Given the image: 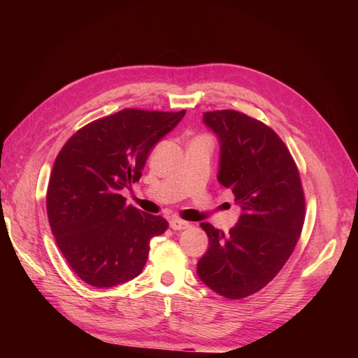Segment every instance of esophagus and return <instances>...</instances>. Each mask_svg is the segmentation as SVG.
Returning <instances> with one entry per match:
<instances>
[{"instance_id":"34e87169","label":"esophagus","mask_w":358,"mask_h":358,"mask_svg":"<svg viewBox=\"0 0 358 358\" xmlns=\"http://www.w3.org/2000/svg\"><path fill=\"white\" fill-rule=\"evenodd\" d=\"M170 227L173 230H176V231H180V230H187L188 227H189V222H187V221H182V220H171L170 221Z\"/></svg>"}]
</instances>
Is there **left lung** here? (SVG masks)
Masks as SVG:
<instances>
[{
  "instance_id": "1",
  "label": "left lung",
  "mask_w": 358,
  "mask_h": 358,
  "mask_svg": "<svg viewBox=\"0 0 358 358\" xmlns=\"http://www.w3.org/2000/svg\"><path fill=\"white\" fill-rule=\"evenodd\" d=\"M203 116L221 142L218 180L243 213L227 234L200 224L209 249L197 273L220 296L239 300L264 288L294 251L305 224V192L289 149L268 125L231 109Z\"/></svg>"
}]
</instances>
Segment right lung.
<instances>
[{
	"instance_id": "obj_1",
	"label": "right lung",
	"mask_w": 358,
	"mask_h": 358,
	"mask_svg": "<svg viewBox=\"0 0 358 358\" xmlns=\"http://www.w3.org/2000/svg\"><path fill=\"white\" fill-rule=\"evenodd\" d=\"M185 115L124 109L86 124L52 169L46 209L52 234L83 282L109 288L142 273L149 242L169 229L140 212L121 189L138 182L150 149Z\"/></svg>"
}]
</instances>
